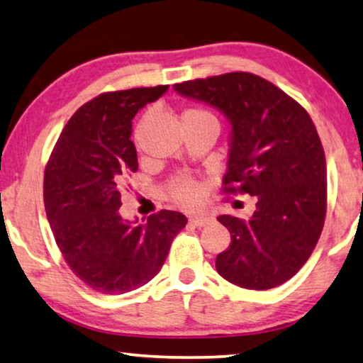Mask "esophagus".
I'll return each instance as SVG.
<instances>
[{
  "label": "esophagus",
  "mask_w": 363,
  "mask_h": 363,
  "mask_svg": "<svg viewBox=\"0 0 363 363\" xmlns=\"http://www.w3.org/2000/svg\"><path fill=\"white\" fill-rule=\"evenodd\" d=\"M210 216H207V215H199V216H191V218H189V221H191V223L194 225V226H205L207 223H210Z\"/></svg>",
  "instance_id": "34e87169"
}]
</instances>
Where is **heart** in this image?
I'll list each match as a JSON object with an SVG mask.
<instances>
[{
	"label": "heart",
	"instance_id": "1",
	"mask_svg": "<svg viewBox=\"0 0 363 363\" xmlns=\"http://www.w3.org/2000/svg\"><path fill=\"white\" fill-rule=\"evenodd\" d=\"M184 116H199L205 118H213V113L205 109V107H191L184 112ZM182 116V117H184ZM138 147V143H137ZM167 196H169L176 203L184 205V207H194L202 199V184L196 177L189 174H177L172 177L167 184Z\"/></svg>",
	"mask_w": 363,
	"mask_h": 363
}]
</instances>
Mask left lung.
Instances as JSON below:
<instances>
[{
  "instance_id": "1",
  "label": "left lung",
  "mask_w": 363,
  "mask_h": 363,
  "mask_svg": "<svg viewBox=\"0 0 363 363\" xmlns=\"http://www.w3.org/2000/svg\"><path fill=\"white\" fill-rule=\"evenodd\" d=\"M174 89L230 118L223 192L256 197L250 220L218 216L231 242L216 256V270L250 290L285 284L311 256L326 218V156L310 113L270 81L246 72L189 79Z\"/></svg>"
}]
</instances>
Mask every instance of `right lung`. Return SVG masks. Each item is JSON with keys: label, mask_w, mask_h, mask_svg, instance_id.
Returning <instances> with one entry per match:
<instances>
[{"label": "right lung", "mask_w": 363, "mask_h": 363, "mask_svg": "<svg viewBox=\"0 0 363 363\" xmlns=\"http://www.w3.org/2000/svg\"><path fill=\"white\" fill-rule=\"evenodd\" d=\"M167 91H109L79 107L62 130L43 174V203L65 262L99 294H127L148 284L186 226L179 212L160 210L145 225L123 220L121 189L138 169L132 118Z\"/></svg>", "instance_id": "obj_1"}]
</instances>
